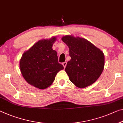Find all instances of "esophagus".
I'll list each match as a JSON object with an SVG mask.
<instances>
[{"mask_svg": "<svg viewBox=\"0 0 123 123\" xmlns=\"http://www.w3.org/2000/svg\"><path fill=\"white\" fill-rule=\"evenodd\" d=\"M67 62H64V63H62V65H63V67H64V68H65L66 67V66H67Z\"/></svg>", "mask_w": 123, "mask_h": 123, "instance_id": "esophagus-1", "label": "esophagus"}]
</instances>
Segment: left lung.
Returning a JSON list of instances; mask_svg holds the SVG:
<instances>
[{
    "label": "left lung",
    "mask_w": 123,
    "mask_h": 123,
    "mask_svg": "<svg viewBox=\"0 0 123 123\" xmlns=\"http://www.w3.org/2000/svg\"><path fill=\"white\" fill-rule=\"evenodd\" d=\"M62 40L69 48L71 59L65 68L69 80L80 88L93 84L101 76L105 67L102 51L84 38L67 35Z\"/></svg>",
    "instance_id": "left-lung-1"
}]
</instances>
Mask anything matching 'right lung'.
I'll list each match as a JSON object with an SVG mask.
<instances>
[{"label":"right lung","instance_id":"add662e5","mask_svg":"<svg viewBox=\"0 0 123 123\" xmlns=\"http://www.w3.org/2000/svg\"><path fill=\"white\" fill-rule=\"evenodd\" d=\"M55 37L39 40L25 51L20 60V69L28 84L46 89L55 80L58 71L64 69L58 63L57 53L52 49Z\"/></svg>","mask_w":123,"mask_h":123}]
</instances>
